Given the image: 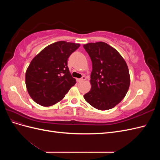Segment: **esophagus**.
<instances>
[{
	"mask_svg": "<svg viewBox=\"0 0 160 160\" xmlns=\"http://www.w3.org/2000/svg\"><path fill=\"white\" fill-rule=\"evenodd\" d=\"M86 79V77L85 76H83L81 77V79H77V82H81V81H85Z\"/></svg>",
	"mask_w": 160,
	"mask_h": 160,
	"instance_id": "1",
	"label": "esophagus"
}]
</instances>
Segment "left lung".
Returning a JSON list of instances; mask_svg holds the SVG:
<instances>
[{
	"instance_id": "1",
	"label": "left lung",
	"mask_w": 160,
	"mask_h": 160,
	"mask_svg": "<svg viewBox=\"0 0 160 160\" xmlns=\"http://www.w3.org/2000/svg\"><path fill=\"white\" fill-rule=\"evenodd\" d=\"M92 61L91 89L84 98L93 108L108 110L126 95L130 84L128 65L114 48L104 42L83 45Z\"/></svg>"
}]
</instances>
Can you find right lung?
<instances>
[{"label": "right lung", "mask_w": 160, "mask_h": 160, "mask_svg": "<svg viewBox=\"0 0 160 160\" xmlns=\"http://www.w3.org/2000/svg\"><path fill=\"white\" fill-rule=\"evenodd\" d=\"M79 46L58 41L46 47L31 61L26 71L25 83L28 94L37 103L45 107L55 104L76 83L67 59Z\"/></svg>", "instance_id": "1"}]
</instances>
